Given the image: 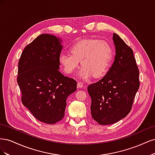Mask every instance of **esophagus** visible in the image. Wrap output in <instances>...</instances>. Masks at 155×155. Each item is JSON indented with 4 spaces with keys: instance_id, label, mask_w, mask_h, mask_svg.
Masks as SVG:
<instances>
[{
    "instance_id": "34e87169",
    "label": "esophagus",
    "mask_w": 155,
    "mask_h": 155,
    "mask_svg": "<svg viewBox=\"0 0 155 155\" xmlns=\"http://www.w3.org/2000/svg\"><path fill=\"white\" fill-rule=\"evenodd\" d=\"M83 86H84V85H83V83L82 82H78V88H82V87H83Z\"/></svg>"
}]
</instances>
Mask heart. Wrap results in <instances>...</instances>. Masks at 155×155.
<instances>
[{"mask_svg": "<svg viewBox=\"0 0 155 155\" xmlns=\"http://www.w3.org/2000/svg\"><path fill=\"white\" fill-rule=\"evenodd\" d=\"M71 54H60L59 61L67 74L72 73L82 66L79 75L83 79L92 76L96 78L104 76L109 70L114 56L111 45L105 41L85 39L78 42L70 48Z\"/></svg>", "mask_w": 155, "mask_h": 155, "instance_id": "obj_1", "label": "heart"}]
</instances>
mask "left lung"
I'll use <instances>...</instances> for the list:
<instances>
[{
    "label": "left lung",
    "instance_id": "8db88e82",
    "mask_svg": "<svg viewBox=\"0 0 155 155\" xmlns=\"http://www.w3.org/2000/svg\"><path fill=\"white\" fill-rule=\"evenodd\" d=\"M114 61L105 76L88 86L91 115L100 125L118 122L127 115L140 87L139 70L133 51L113 34Z\"/></svg>",
    "mask_w": 155,
    "mask_h": 155
}]
</instances>
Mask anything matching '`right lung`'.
I'll list each match as a JSON object with an SVG mask.
<instances>
[{
    "instance_id": "add662e5",
    "label": "right lung",
    "mask_w": 155,
    "mask_h": 155,
    "mask_svg": "<svg viewBox=\"0 0 155 155\" xmlns=\"http://www.w3.org/2000/svg\"><path fill=\"white\" fill-rule=\"evenodd\" d=\"M61 40L41 34L28 45L18 65L21 101L36 119L54 124L64 116L67 98L77 89L75 79L59 72Z\"/></svg>"
}]
</instances>
